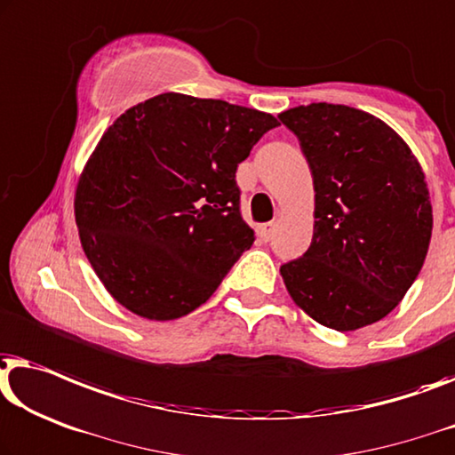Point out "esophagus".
I'll use <instances>...</instances> for the list:
<instances>
[{
  "mask_svg": "<svg viewBox=\"0 0 455 455\" xmlns=\"http://www.w3.org/2000/svg\"><path fill=\"white\" fill-rule=\"evenodd\" d=\"M273 232H275V223H265V226L256 228V235H259L260 242L271 240L273 238Z\"/></svg>",
  "mask_w": 455,
  "mask_h": 455,
  "instance_id": "obj_1",
  "label": "esophagus"
}]
</instances>
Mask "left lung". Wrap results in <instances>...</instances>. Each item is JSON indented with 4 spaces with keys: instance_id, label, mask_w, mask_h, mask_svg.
<instances>
[{
    "instance_id": "left-lung-1",
    "label": "left lung",
    "mask_w": 455,
    "mask_h": 455,
    "mask_svg": "<svg viewBox=\"0 0 455 455\" xmlns=\"http://www.w3.org/2000/svg\"><path fill=\"white\" fill-rule=\"evenodd\" d=\"M314 180V235L281 267L295 306L348 332L392 312L423 268L433 232L425 172L392 127L345 104L279 115Z\"/></svg>"
}]
</instances>
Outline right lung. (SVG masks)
I'll use <instances>...</instances> for the list:
<instances>
[{"label":"right lung","mask_w":455,"mask_h":455,"mask_svg":"<svg viewBox=\"0 0 455 455\" xmlns=\"http://www.w3.org/2000/svg\"><path fill=\"white\" fill-rule=\"evenodd\" d=\"M276 124L268 113L179 92L110 124L74 209L84 252L118 304L164 322L212 298L254 242L235 170Z\"/></svg>","instance_id":"right-lung-1"}]
</instances>
